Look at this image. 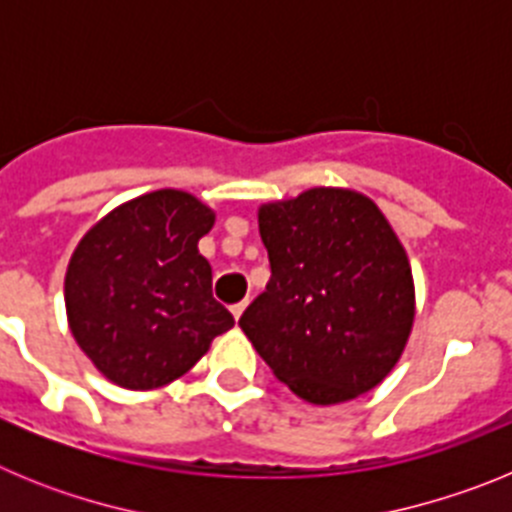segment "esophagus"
<instances>
[{"label": "esophagus", "mask_w": 512, "mask_h": 512, "mask_svg": "<svg viewBox=\"0 0 512 512\" xmlns=\"http://www.w3.org/2000/svg\"><path fill=\"white\" fill-rule=\"evenodd\" d=\"M246 305H248V302L243 300V302H238V305H233V307H230V312H233V318H235V320L241 318V315H243V310H246Z\"/></svg>", "instance_id": "1"}]
</instances>
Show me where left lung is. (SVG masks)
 <instances>
[{
    "mask_svg": "<svg viewBox=\"0 0 512 512\" xmlns=\"http://www.w3.org/2000/svg\"><path fill=\"white\" fill-rule=\"evenodd\" d=\"M271 279L238 325L279 382L312 405L374 390L415 320L408 253L354 189L315 187L259 207Z\"/></svg>",
    "mask_w": 512,
    "mask_h": 512,
    "instance_id": "left-lung-1",
    "label": "left lung"
}]
</instances>
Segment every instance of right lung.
Listing matches in <instances>:
<instances>
[{"instance_id":"obj_1","label":"right lung","mask_w":512,"mask_h":512,"mask_svg":"<svg viewBox=\"0 0 512 512\" xmlns=\"http://www.w3.org/2000/svg\"><path fill=\"white\" fill-rule=\"evenodd\" d=\"M215 212L182 189L115 207L76 246L66 269V315L84 354L125 390L187 374L233 315L212 297L197 248Z\"/></svg>"}]
</instances>
